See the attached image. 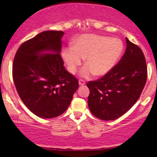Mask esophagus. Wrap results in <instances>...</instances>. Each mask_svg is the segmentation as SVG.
Returning a JSON list of instances; mask_svg holds the SVG:
<instances>
[{"mask_svg": "<svg viewBox=\"0 0 157 157\" xmlns=\"http://www.w3.org/2000/svg\"><path fill=\"white\" fill-rule=\"evenodd\" d=\"M85 84H86V81L84 80H82V79H80V80H79V85H80V86H83Z\"/></svg>", "mask_w": 157, "mask_h": 157, "instance_id": "esophagus-1", "label": "esophagus"}]
</instances>
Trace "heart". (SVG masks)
<instances>
[{"mask_svg":"<svg viewBox=\"0 0 157 157\" xmlns=\"http://www.w3.org/2000/svg\"><path fill=\"white\" fill-rule=\"evenodd\" d=\"M123 51V44L118 38L108 36L84 34L73 42L72 47L63 50L62 57L68 70L75 73L85 58L86 66L81 69L80 75L89 77L94 74L102 76L113 68Z\"/></svg>","mask_w":157,"mask_h":157,"instance_id":"heart-1","label":"heart"}]
</instances>
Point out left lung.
I'll use <instances>...</instances> for the list:
<instances>
[{"mask_svg":"<svg viewBox=\"0 0 157 157\" xmlns=\"http://www.w3.org/2000/svg\"><path fill=\"white\" fill-rule=\"evenodd\" d=\"M126 50L118 63L98 80L89 81L88 105L94 116L114 120L136 103L147 77L145 57L142 49L126 38Z\"/></svg>","mask_w":157,"mask_h":157,"instance_id":"left-lung-1","label":"left lung"}]
</instances>
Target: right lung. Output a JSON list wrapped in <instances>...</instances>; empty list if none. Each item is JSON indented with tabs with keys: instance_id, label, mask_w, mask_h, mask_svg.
Segmentation results:
<instances>
[{
	"instance_id": "right-lung-1",
	"label": "right lung",
	"mask_w": 157,
	"mask_h": 157,
	"mask_svg": "<svg viewBox=\"0 0 157 157\" xmlns=\"http://www.w3.org/2000/svg\"><path fill=\"white\" fill-rule=\"evenodd\" d=\"M62 31H46L25 41L16 52L12 77L19 97L42 118L60 116L78 89V79L68 72L60 55Z\"/></svg>"
}]
</instances>
